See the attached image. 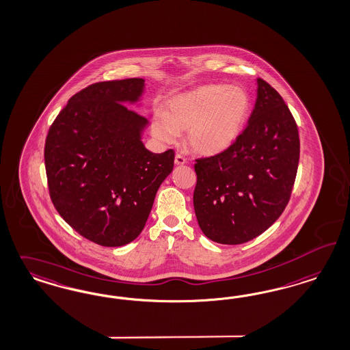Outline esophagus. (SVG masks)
Masks as SVG:
<instances>
[{"instance_id":"obj_1","label":"esophagus","mask_w":350,"mask_h":350,"mask_svg":"<svg viewBox=\"0 0 350 350\" xmlns=\"http://www.w3.org/2000/svg\"><path fill=\"white\" fill-rule=\"evenodd\" d=\"M174 163L177 164V165H183L185 163H186V159L181 154H176V157H174Z\"/></svg>"}]
</instances>
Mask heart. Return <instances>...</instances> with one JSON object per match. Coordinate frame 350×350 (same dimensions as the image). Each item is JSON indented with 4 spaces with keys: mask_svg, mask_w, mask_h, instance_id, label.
<instances>
[{
    "mask_svg": "<svg viewBox=\"0 0 350 350\" xmlns=\"http://www.w3.org/2000/svg\"><path fill=\"white\" fill-rule=\"evenodd\" d=\"M251 111V98L237 85L209 84L174 96L167 113L152 124L154 135L173 142L187 129L190 147L205 155L226 150L243 132Z\"/></svg>",
    "mask_w": 350,
    "mask_h": 350,
    "instance_id": "heart-1",
    "label": "heart"
}]
</instances>
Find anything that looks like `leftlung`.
<instances>
[{
  "label": "left lung",
  "mask_w": 350,
  "mask_h": 350,
  "mask_svg": "<svg viewBox=\"0 0 350 350\" xmlns=\"http://www.w3.org/2000/svg\"><path fill=\"white\" fill-rule=\"evenodd\" d=\"M300 138L288 106L265 80L247 126L231 145L195 159L193 208L205 237L221 244L252 241L288 204L297 174Z\"/></svg>",
  "instance_id": "left-lung-1"
}]
</instances>
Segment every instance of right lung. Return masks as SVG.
<instances>
[{
	"label": "right lung",
	"instance_id": "obj_1",
	"mask_svg": "<svg viewBox=\"0 0 350 350\" xmlns=\"http://www.w3.org/2000/svg\"><path fill=\"white\" fill-rule=\"evenodd\" d=\"M144 79L89 85L70 98L49 128L45 169L49 195L61 217L88 241L120 247L144 230L157 189L174 165L141 142L145 116L135 102Z\"/></svg>",
	"mask_w": 350,
	"mask_h": 350
}]
</instances>
